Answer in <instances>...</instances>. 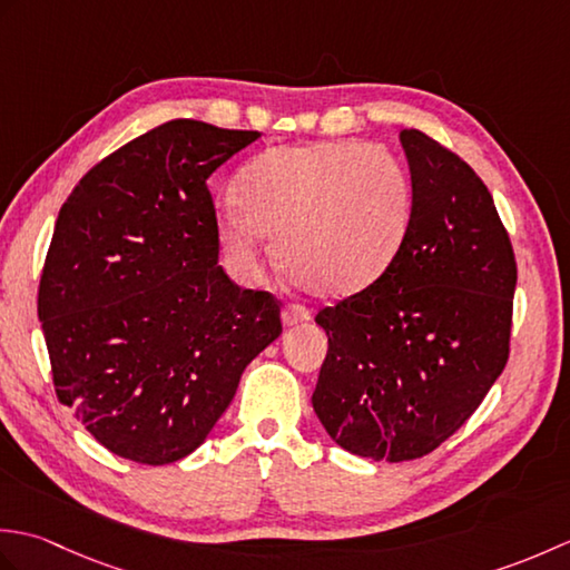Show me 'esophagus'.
Returning <instances> with one entry per match:
<instances>
[{
    "label": "esophagus",
    "mask_w": 570,
    "mask_h": 570,
    "mask_svg": "<svg viewBox=\"0 0 570 570\" xmlns=\"http://www.w3.org/2000/svg\"><path fill=\"white\" fill-rule=\"evenodd\" d=\"M308 318H311V311L306 306H296V304H288L282 313V321H284L286 328H292V325L304 323Z\"/></svg>",
    "instance_id": "esophagus-1"
}]
</instances>
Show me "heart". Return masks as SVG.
Listing matches in <instances>:
<instances>
[{
	"label": "heart",
	"instance_id": "heart-1",
	"mask_svg": "<svg viewBox=\"0 0 570 570\" xmlns=\"http://www.w3.org/2000/svg\"><path fill=\"white\" fill-rule=\"evenodd\" d=\"M411 184L390 151L365 141L266 149L242 168L239 198L217 203L215 229L242 282L259 274L266 235L282 269L318 296H353L402 249Z\"/></svg>",
	"mask_w": 570,
	"mask_h": 570
}]
</instances>
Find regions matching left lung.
I'll return each mask as SVG.
<instances>
[{
    "instance_id": "8db88e82",
    "label": "left lung",
    "mask_w": 570,
    "mask_h": 570,
    "mask_svg": "<svg viewBox=\"0 0 570 570\" xmlns=\"http://www.w3.org/2000/svg\"><path fill=\"white\" fill-rule=\"evenodd\" d=\"M411 223L377 282L318 311L328 335L313 411L345 451L402 463L463 426L510 357L517 262L488 186L402 129Z\"/></svg>"
}]
</instances>
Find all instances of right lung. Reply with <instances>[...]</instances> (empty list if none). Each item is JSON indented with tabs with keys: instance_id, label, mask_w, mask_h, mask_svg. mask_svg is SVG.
I'll return each instance as SVG.
<instances>
[{
	"instance_id": "obj_1",
	"label": "right lung",
	"mask_w": 570,
	"mask_h": 570,
	"mask_svg": "<svg viewBox=\"0 0 570 570\" xmlns=\"http://www.w3.org/2000/svg\"><path fill=\"white\" fill-rule=\"evenodd\" d=\"M257 139L171 119L95 164L58 213L39 284L56 396L115 455L196 451L282 335L278 301L217 264L208 178Z\"/></svg>"
}]
</instances>
